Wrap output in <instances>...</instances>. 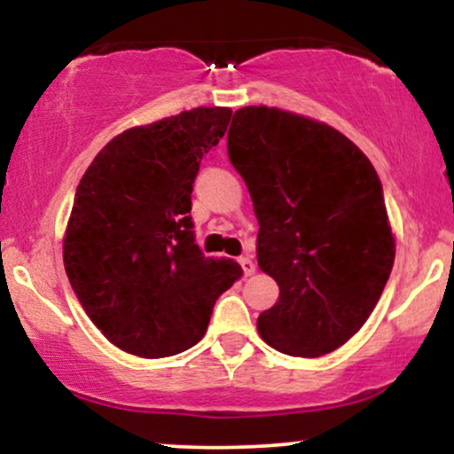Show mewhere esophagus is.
I'll use <instances>...</instances> for the list:
<instances>
[{
  "instance_id": "obj_1",
  "label": "esophagus",
  "mask_w": 454,
  "mask_h": 454,
  "mask_svg": "<svg viewBox=\"0 0 454 454\" xmlns=\"http://www.w3.org/2000/svg\"><path fill=\"white\" fill-rule=\"evenodd\" d=\"M239 264H241V269H243L245 275H254V270H256V264H254V260L249 258V256L239 258Z\"/></svg>"
}]
</instances>
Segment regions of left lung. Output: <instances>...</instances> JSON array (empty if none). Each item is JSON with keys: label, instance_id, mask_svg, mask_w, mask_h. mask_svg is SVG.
<instances>
[{"label": "left lung", "instance_id": "1", "mask_svg": "<svg viewBox=\"0 0 454 454\" xmlns=\"http://www.w3.org/2000/svg\"><path fill=\"white\" fill-rule=\"evenodd\" d=\"M228 158L260 223L258 267L279 286L260 337L290 356L337 350L372 316L395 262L376 168L335 128L267 106L234 113Z\"/></svg>", "mask_w": 454, "mask_h": 454}]
</instances>
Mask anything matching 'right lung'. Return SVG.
Segmentation results:
<instances>
[{"label": "right lung", "mask_w": 454, "mask_h": 454, "mask_svg": "<svg viewBox=\"0 0 454 454\" xmlns=\"http://www.w3.org/2000/svg\"><path fill=\"white\" fill-rule=\"evenodd\" d=\"M231 108H192L126 129L76 187L64 239L67 279L85 314L117 348L143 358L196 346L213 305L241 278L232 260L196 245L192 190Z\"/></svg>", "instance_id": "obj_1"}]
</instances>
